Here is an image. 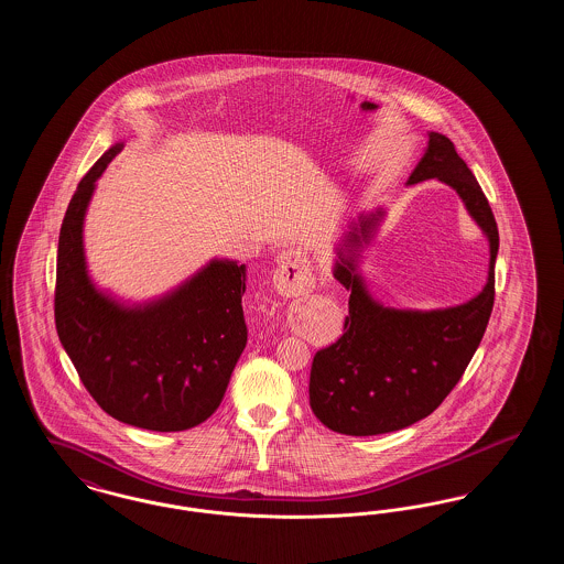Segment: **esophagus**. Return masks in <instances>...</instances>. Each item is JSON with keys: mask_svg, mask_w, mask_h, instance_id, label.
I'll use <instances>...</instances> for the list:
<instances>
[{"mask_svg": "<svg viewBox=\"0 0 564 564\" xmlns=\"http://www.w3.org/2000/svg\"><path fill=\"white\" fill-rule=\"evenodd\" d=\"M304 258L300 253H288L281 258V264L274 272V283L281 292L290 295L306 294L313 288V279L304 267Z\"/></svg>", "mask_w": 564, "mask_h": 564, "instance_id": "34e87169", "label": "esophagus"}]
</instances>
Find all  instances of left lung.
I'll return each instance as SVG.
<instances>
[{
	"instance_id": "obj_1",
	"label": "left lung",
	"mask_w": 564,
	"mask_h": 564,
	"mask_svg": "<svg viewBox=\"0 0 564 564\" xmlns=\"http://www.w3.org/2000/svg\"><path fill=\"white\" fill-rule=\"evenodd\" d=\"M433 177L456 189L486 232L488 281L469 302L442 311H395L378 304L355 272V251L368 242L382 214L361 217L334 269V276L350 292L345 329L336 343L315 352L308 382L315 416L336 433L378 435L430 416L480 347L495 304L497 221L478 180L446 134L430 133L427 152L408 184Z\"/></svg>"
}]
</instances>
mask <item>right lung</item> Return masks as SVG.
Here are the masks:
<instances>
[{"label":"right lung","instance_id":"add662e5","mask_svg":"<svg viewBox=\"0 0 564 564\" xmlns=\"http://www.w3.org/2000/svg\"><path fill=\"white\" fill-rule=\"evenodd\" d=\"M122 143L90 166L61 224L54 323L82 384L109 416L150 431H186L224 400L247 345L245 264L214 260L180 290L124 308L86 274L82 224L95 182Z\"/></svg>","mask_w":564,"mask_h":564}]
</instances>
